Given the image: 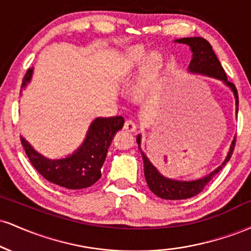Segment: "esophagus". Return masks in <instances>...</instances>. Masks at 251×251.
I'll return each instance as SVG.
<instances>
[{"instance_id":"34e87169","label":"esophagus","mask_w":251,"mask_h":251,"mask_svg":"<svg viewBox=\"0 0 251 251\" xmlns=\"http://www.w3.org/2000/svg\"><path fill=\"white\" fill-rule=\"evenodd\" d=\"M124 129L127 132H134L137 129V125L132 120H126L125 124H124Z\"/></svg>"}]
</instances>
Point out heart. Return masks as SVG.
Returning <instances> with one entry per match:
<instances>
[{"mask_svg":"<svg viewBox=\"0 0 251 251\" xmlns=\"http://www.w3.org/2000/svg\"><path fill=\"white\" fill-rule=\"evenodd\" d=\"M146 51L142 47L129 48L123 54L118 62L116 72L117 75L122 79H128L134 74V72L140 67L144 59H145ZM162 68V57L159 54L151 53L146 57L145 63L143 66L142 74H140L139 81L135 85L134 93L139 97H144L149 93L150 89L154 85L155 80L160 73Z\"/></svg>","mask_w":251,"mask_h":251,"instance_id":"b5f03b06","label":"heart"}]
</instances>
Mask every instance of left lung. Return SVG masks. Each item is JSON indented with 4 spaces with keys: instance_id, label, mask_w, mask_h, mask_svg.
<instances>
[{
    "instance_id": "obj_1",
    "label": "left lung",
    "mask_w": 251,
    "mask_h": 251,
    "mask_svg": "<svg viewBox=\"0 0 251 251\" xmlns=\"http://www.w3.org/2000/svg\"><path fill=\"white\" fill-rule=\"evenodd\" d=\"M175 42L183 43V45L189 46V48L192 51V59L190 61L188 71L192 74H201V75H206L214 79L220 80L227 86L232 91L235 97L236 102V114L238 112V94L237 89H236L234 83L227 81L226 72H224L223 67H222L220 60L216 56L215 51L212 50L211 45L206 41L203 37H183V39L175 40ZM137 143L138 149H139L140 153H142L143 160H144V175H145L146 183H148L150 190L155 196L163 198V200H170V201H177V200H186V198H191L194 196L198 195L200 192L205 188L206 184L209 183L212 178L215 177L218 172L221 171L226 164L229 162L231 158L232 152H234L236 139L234 138L231 145H230V150L227 152L224 162L215 169L214 171L210 172L209 175L204 176L203 178L196 180H178L172 179V178H168L163 176L158 171L157 168L150 162L148 155L144 153L140 149V144H142V135H137Z\"/></svg>"
}]
</instances>
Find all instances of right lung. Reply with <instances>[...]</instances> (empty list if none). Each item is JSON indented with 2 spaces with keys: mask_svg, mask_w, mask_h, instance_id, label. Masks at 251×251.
<instances>
[{
  "mask_svg": "<svg viewBox=\"0 0 251 251\" xmlns=\"http://www.w3.org/2000/svg\"><path fill=\"white\" fill-rule=\"evenodd\" d=\"M34 68L25 73L22 87L30 82ZM123 117L96 118L89 125L81 145L73 153L60 159H50L37 152L24 137L22 146L31 165L50 183L71 190L85 189L93 185L101 177V168L114 134L123 128Z\"/></svg>",
  "mask_w": 251,
  "mask_h": 251,
  "instance_id": "right-lung-1",
  "label": "right lung"
}]
</instances>
